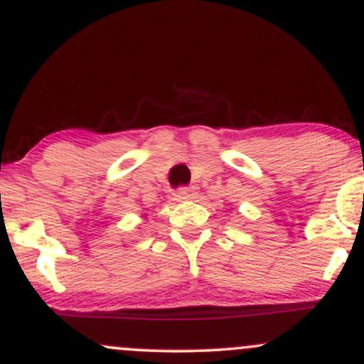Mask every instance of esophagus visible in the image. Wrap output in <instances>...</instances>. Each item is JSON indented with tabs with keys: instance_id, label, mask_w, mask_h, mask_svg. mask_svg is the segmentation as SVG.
Masks as SVG:
<instances>
[{
	"instance_id": "esophagus-1",
	"label": "esophagus",
	"mask_w": 364,
	"mask_h": 364,
	"mask_svg": "<svg viewBox=\"0 0 364 364\" xmlns=\"http://www.w3.org/2000/svg\"><path fill=\"white\" fill-rule=\"evenodd\" d=\"M174 196H176L178 202H183V200H190V198H193V196H195V190H193V188H179Z\"/></svg>"
}]
</instances>
